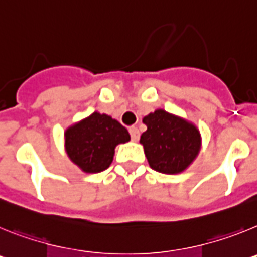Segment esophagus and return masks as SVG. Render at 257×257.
Returning a JSON list of instances; mask_svg holds the SVG:
<instances>
[{"instance_id": "34e87169", "label": "esophagus", "mask_w": 257, "mask_h": 257, "mask_svg": "<svg viewBox=\"0 0 257 257\" xmlns=\"http://www.w3.org/2000/svg\"><path fill=\"white\" fill-rule=\"evenodd\" d=\"M128 131H130V135H131V139H133V142H138L140 138V133H139V130H138V127L131 126L130 128H128Z\"/></svg>"}]
</instances>
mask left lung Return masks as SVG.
<instances>
[{
	"label": "left lung",
	"instance_id": "8db88e82",
	"mask_svg": "<svg viewBox=\"0 0 257 257\" xmlns=\"http://www.w3.org/2000/svg\"><path fill=\"white\" fill-rule=\"evenodd\" d=\"M147 131L140 144L149 166L161 174H181L189 167L201 151L198 127L180 115L156 109L143 118Z\"/></svg>",
	"mask_w": 257,
	"mask_h": 257
}]
</instances>
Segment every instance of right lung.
I'll return each instance as SVG.
<instances>
[{"label": "right lung", "mask_w": 257, "mask_h": 257, "mask_svg": "<svg viewBox=\"0 0 257 257\" xmlns=\"http://www.w3.org/2000/svg\"><path fill=\"white\" fill-rule=\"evenodd\" d=\"M126 127L108 114L94 112L69 126L64 133L69 160L86 174L106 170L113 162L118 144L130 142Z\"/></svg>", "instance_id": "right-lung-1"}]
</instances>
